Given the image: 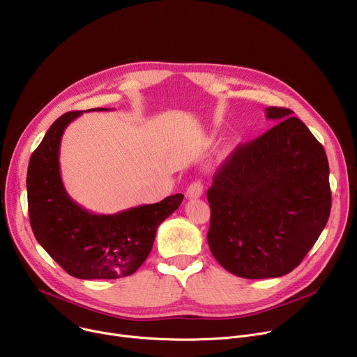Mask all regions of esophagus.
Masks as SVG:
<instances>
[{
	"instance_id": "1",
	"label": "esophagus",
	"mask_w": 357,
	"mask_h": 357,
	"mask_svg": "<svg viewBox=\"0 0 357 357\" xmlns=\"http://www.w3.org/2000/svg\"><path fill=\"white\" fill-rule=\"evenodd\" d=\"M203 195V183L200 181H195L188 186L186 197L188 199H197Z\"/></svg>"
}]
</instances>
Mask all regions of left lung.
<instances>
[{
    "label": "left lung",
    "mask_w": 357,
    "mask_h": 357,
    "mask_svg": "<svg viewBox=\"0 0 357 357\" xmlns=\"http://www.w3.org/2000/svg\"><path fill=\"white\" fill-rule=\"evenodd\" d=\"M277 124L238 145L208 189L213 257L229 273H291L325 229L332 206L326 152L294 112L266 109Z\"/></svg>",
    "instance_id": "8db88e82"
}]
</instances>
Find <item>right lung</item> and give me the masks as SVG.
Returning <instances> with one entry per match:
<instances>
[{
	"label": "right lung",
	"instance_id": "obj_1",
	"mask_svg": "<svg viewBox=\"0 0 357 357\" xmlns=\"http://www.w3.org/2000/svg\"><path fill=\"white\" fill-rule=\"evenodd\" d=\"M82 114L61 116L33 151L26 176L29 222L38 243L69 275L116 280L134 274L146 260L158 226L179 208L183 195L116 215H94L79 206L63 186L59 148L66 127Z\"/></svg>",
	"mask_w": 357,
	"mask_h": 357
}]
</instances>
